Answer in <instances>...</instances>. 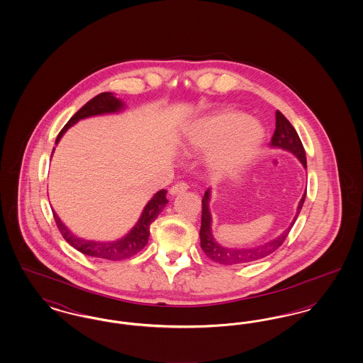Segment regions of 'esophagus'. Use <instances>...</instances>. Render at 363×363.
<instances>
[{"label": "esophagus", "mask_w": 363, "mask_h": 363, "mask_svg": "<svg viewBox=\"0 0 363 363\" xmlns=\"http://www.w3.org/2000/svg\"><path fill=\"white\" fill-rule=\"evenodd\" d=\"M188 188H189V186H188V184H185V182H178V184H175V185H173V186L170 188V194H172V196L181 194V193L186 191Z\"/></svg>", "instance_id": "esophagus-1"}]
</instances>
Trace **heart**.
Here are the masks:
<instances>
[{
	"label": "heart",
	"instance_id": "b5f03b06",
	"mask_svg": "<svg viewBox=\"0 0 363 363\" xmlns=\"http://www.w3.org/2000/svg\"><path fill=\"white\" fill-rule=\"evenodd\" d=\"M265 138L261 123L237 110H225L203 117L190 126L186 148L209 152V164L227 172L246 164L257 154Z\"/></svg>",
	"mask_w": 363,
	"mask_h": 363
}]
</instances>
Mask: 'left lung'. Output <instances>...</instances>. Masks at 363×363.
<instances>
[{"instance_id": "8db88e82", "label": "left lung", "mask_w": 363, "mask_h": 363, "mask_svg": "<svg viewBox=\"0 0 363 363\" xmlns=\"http://www.w3.org/2000/svg\"><path fill=\"white\" fill-rule=\"evenodd\" d=\"M271 147L275 148H281L299 159L302 166L306 169V154L303 150V145L301 143V138L298 136L296 130L294 129L293 125L290 121L277 110V129L275 133L271 140ZM306 191L303 193L298 208L296 213L294 216L291 225H289L280 235L271 241L265 242L259 246H250V247H225L220 243H218L216 240L212 235V216L209 211V200H211V188H208L204 197H203V212H201V228H200V240H201V249L207 255V257L223 264V265H234V264H245V262H252L257 259H264L274 253L280 245L286 241L290 230L293 228L294 223L302 209V206L305 203Z\"/></svg>"}]
</instances>
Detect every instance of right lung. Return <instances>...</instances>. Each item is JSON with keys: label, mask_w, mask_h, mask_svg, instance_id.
I'll return each instance as SVG.
<instances>
[{"label": "right lung", "mask_w": 363, "mask_h": 363, "mask_svg": "<svg viewBox=\"0 0 363 363\" xmlns=\"http://www.w3.org/2000/svg\"><path fill=\"white\" fill-rule=\"evenodd\" d=\"M123 108H125V104L121 99L116 98L114 94L102 92V94L96 95L89 102H86L62 128V130L57 136L55 145L60 143V140L65 135V132L69 129L70 126H73L76 122L88 118V117L120 113ZM52 152H54V150H52ZM166 194H167V190L160 189L159 191H156L154 197L147 203V206L143 209L138 223L125 237H122L117 241H89V240L80 238V237L74 235L69 228L61 222V219L58 218V215L54 211H52V215H54V220L57 223L60 233L62 234L65 241L68 242L70 246H73L76 250L84 253L86 256H91V257L118 261V259H129V257L138 255V252L147 245L148 238H150V225L157 218V215L163 211V208L166 207V204L169 203V200L166 199Z\"/></svg>", "instance_id": "obj_1"}]
</instances>
